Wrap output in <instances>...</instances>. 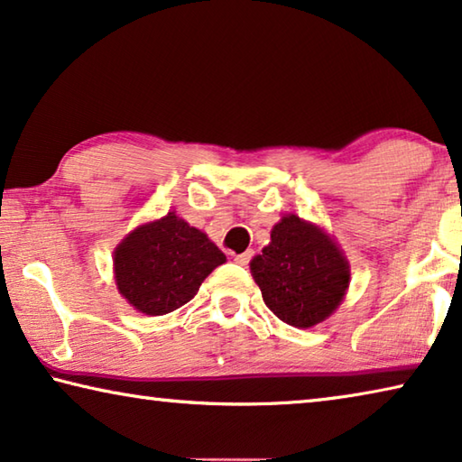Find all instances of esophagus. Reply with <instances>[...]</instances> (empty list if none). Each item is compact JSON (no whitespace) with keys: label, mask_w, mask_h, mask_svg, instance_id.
<instances>
[{"label":"esophagus","mask_w":462,"mask_h":462,"mask_svg":"<svg viewBox=\"0 0 462 462\" xmlns=\"http://www.w3.org/2000/svg\"><path fill=\"white\" fill-rule=\"evenodd\" d=\"M253 259V251H245L243 254H236V259H234V261H236L238 263V265H248V261H251Z\"/></svg>","instance_id":"34e87169"}]
</instances>
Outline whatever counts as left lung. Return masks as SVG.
I'll list each match as a JSON object with an SVG mask.
<instances>
[{"mask_svg":"<svg viewBox=\"0 0 462 462\" xmlns=\"http://www.w3.org/2000/svg\"><path fill=\"white\" fill-rule=\"evenodd\" d=\"M267 309L285 325L310 328L339 309L351 271L331 234L285 214L271 230V243L251 261Z\"/></svg>","mask_w":462,"mask_h":462,"instance_id":"left-lung-1","label":"left lung"}]
</instances>
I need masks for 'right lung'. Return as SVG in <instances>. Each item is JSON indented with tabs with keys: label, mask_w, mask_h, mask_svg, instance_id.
Returning a JSON list of instances; mask_svg holds the SVG:
<instances>
[{
	"label": "right lung",
	"mask_w": 462,
	"mask_h": 462,
	"mask_svg": "<svg viewBox=\"0 0 462 462\" xmlns=\"http://www.w3.org/2000/svg\"><path fill=\"white\" fill-rule=\"evenodd\" d=\"M222 263L226 254L208 234L168 211L121 240L113 269L116 290L137 312L162 317L187 304Z\"/></svg>",
	"instance_id": "1"
}]
</instances>
